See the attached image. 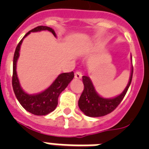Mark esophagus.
<instances>
[{
  "label": "esophagus",
  "instance_id": "obj_1",
  "mask_svg": "<svg viewBox=\"0 0 149 149\" xmlns=\"http://www.w3.org/2000/svg\"><path fill=\"white\" fill-rule=\"evenodd\" d=\"M82 73L81 72H79V71H77V72H75V78L76 79H80L82 77Z\"/></svg>",
  "mask_w": 149,
  "mask_h": 149
}]
</instances>
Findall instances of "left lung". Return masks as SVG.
I'll return each instance as SVG.
<instances>
[{"label":"left lung","instance_id":"left-lung-1","mask_svg":"<svg viewBox=\"0 0 149 149\" xmlns=\"http://www.w3.org/2000/svg\"><path fill=\"white\" fill-rule=\"evenodd\" d=\"M132 74H133V66L132 67V72L130 76L129 82L120 95L113 98H104L100 97L95 91L93 83L90 77L83 76V83L84 89L78 101L79 109L84 114L88 117L97 118L102 117L111 113L120 104L125 97L130 84L132 83Z\"/></svg>","mask_w":149,"mask_h":149}]
</instances>
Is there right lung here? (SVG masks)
<instances>
[{
  "label": "right lung",
  "instance_id": "right-lung-1",
  "mask_svg": "<svg viewBox=\"0 0 149 149\" xmlns=\"http://www.w3.org/2000/svg\"><path fill=\"white\" fill-rule=\"evenodd\" d=\"M48 30L53 34L56 37V32L53 29L47 26H38L35 29L29 31L25 36L20 41L18 45L16 47V49L14 55L13 59V76H12V86L15 94L23 107L27 111L33 113L35 115H46L48 113L53 111L58 104V96L63 92L68 84L74 77L73 72H64L58 76L52 84L49 86L46 90L37 94H29L25 93L22 90L20 85L19 79L17 78V72H16V65H17V58L19 57L20 47L22 45L23 39L27 36H29L31 32H37V31Z\"/></svg>",
  "mask_w": 149,
  "mask_h": 149
}]
</instances>
